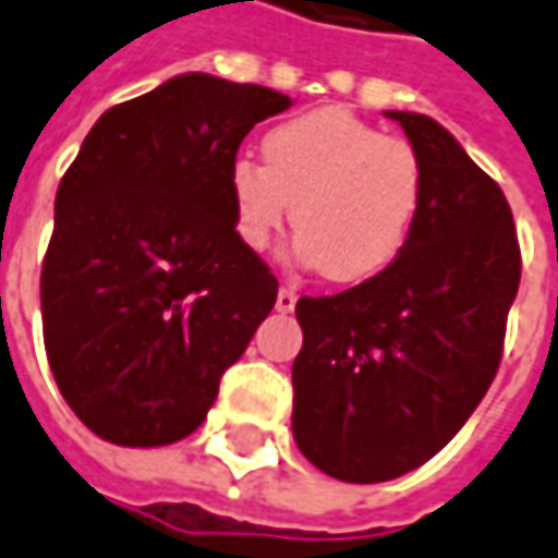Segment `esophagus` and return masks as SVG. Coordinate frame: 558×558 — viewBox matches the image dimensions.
Instances as JSON below:
<instances>
[{"label":"esophagus","mask_w":558,"mask_h":558,"mask_svg":"<svg viewBox=\"0 0 558 558\" xmlns=\"http://www.w3.org/2000/svg\"><path fill=\"white\" fill-rule=\"evenodd\" d=\"M294 304H298V291L291 286L279 288V294H276V310H279V313H291Z\"/></svg>","instance_id":"esophagus-1"}]
</instances>
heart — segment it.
<instances>
[{
  "label": "heart",
  "instance_id": "heart-1",
  "mask_svg": "<svg viewBox=\"0 0 558 558\" xmlns=\"http://www.w3.org/2000/svg\"><path fill=\"white\" fill-rule=\"evenodd\" d=\"M264 166L235 159L227 174L239 239L270 248L288 211L294 252L328 282H362L390 267L421 215L427 168L405 137H387L347 110H313L272 125Z\"/></svg>",
  "mask_w": 558,
  "mask_h": 558
}]
</instances>
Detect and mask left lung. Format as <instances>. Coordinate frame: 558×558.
I'll return each instance as SVG.
<instances>
[{
	"instance_id": "left-lung-1",
	"label": "left lung",
	"mask_w": 558,
	"mask_h": 558,
	"mask_svg": "<svg viewBox=\"0 0 558 558\" xmlns=\"http://www.w3.org/2000/svg\"><path fill=\"white\" fill-rule=\"evenodd\" d=\"M387 116L427 168L409 242L372 279L294 310V442L362 485L417 470L466 424L497 375L522 276L504 190L429 116Z\"/></svg>"
}]
</instances>
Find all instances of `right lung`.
Here are the masks:
<instances>
[{
	"mask_svg": "<svg viewBox=\"0 0 558 558\" xmlns=\"http://www.w3.org/2000/svg\"><path fill=\"white\" fill-rule=\"evenodd\" d=\"M291 97L208 73L116 104L54 199L43 338L66 405L129 448L190 436L279 282L239 239L227 174L245 134Z\"/></svg>",
	"mask_w": 558,
	"mask_h": 558,
	"instance_id": "right-lung-1",
	"label": "right lung"
}]
</instances>
